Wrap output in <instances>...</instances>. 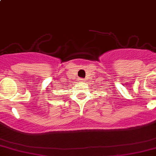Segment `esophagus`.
Segmentation results:
<instances>
[{"instance_id": "esophagus-1", "label": "esophagus", "mask_w": 156, "mask_h": 156, "mask_svg": "<svg viewBox=\"0 0 156 156\" xmlns=\"http://www.w3.org/2000/svg\"><path fill=\"white\" fill-rule=\"evenodd\" d=\"M81 81H83V80H81Z\"/></svg>"}]
</instances>
